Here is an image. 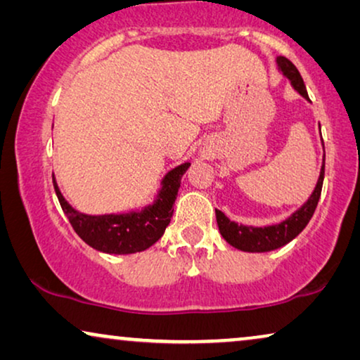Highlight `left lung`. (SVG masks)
Segmentation results:
<instances>
[{
  "mask_svg": "<svg viewBox=\"0 0 360 360\" xmlns=\"http://www.w3.org/2000/svg\"><path fill=\"white\" fill-rule=\"evenodd\" d=\"M277 65L278 70L288 78L295 90H297L303 98L309 100L307 86H304V82L302 75H300V72L297 70V67H295L287 57H277ZM323 180L324 159L321 172H319L318 184L314 186L311 196H309L308 201L302 206V208H298L290 218L278 224L264 226V228L238 224L234 223V221H231L223 211L216 210V221H218L221 236L226 239V243H229L236 249L244 250V252H269V250L282 248V245L288 244L290 240H293L304 228H307L314 210H316L319 196H321Z\"/></svg>",
  "mask_w": 360,
  "mask_h": 360,
  "instance_id": "left-lung-1",
  "label": "left lung"
}]
</instances>
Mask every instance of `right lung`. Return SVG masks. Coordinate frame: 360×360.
Segmentation results:
<instances>
[{
    "instance_id": "add662e5",
    "label": "right lung",
    "mask_w": 360,
    "mask_h": 360,
    "mask_svg": "<svg viewBox=\"0 0 360 360\" xmlns=\"http://www.w3.org/2000/svg\"><path fill=\"white\" fill-rule=\"evenodd\" d=\"M188 167L190 162H185L164 176L162 188L154 203L141 211L121 214L91 216L80 213L63 198L56 176H52V180L63 213L67 214L75 233L88 245L106 254H134L149 249L164 236L174 214V203L179 195L181 176Z\"/></svg>"
}]
</instances>
